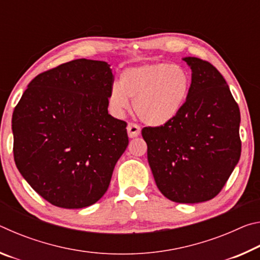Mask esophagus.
Segmentation results:
<instances>
[{
    "instance_id": "1",
    "label": "esophagus",
    "mask_w": 260,
    "mask_h": 260,
    "mask_svg": "<svg viewBox=\"0 0 260 260\" xmlns=\"http://www.w3.org/2000/svg\"><path fill=\"white\" fill-rule=\"evenodd\" d=\"M140 132H141L140 126L134 124V122H129L128 126H127V133H128V136L131 139L136 138V136L140 134Z\"/></svg>"
}]
</instances>
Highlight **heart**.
<instances>
[{"label": "heart", "mask_w": 260, "mask_h": 260, "mask_svg": "<svg viewBox=\"0 0 260 260\" xmlns=\"http://www.w3.org/2000/svg\"><path fill=\"white\" fill-rule=\"evenodd\" d=\"M191 89V78L183 68L171 63L146 64L122 71L118 85L109 91V107L120 117L133 109L141 120L165 125L181 112Z\"/></svg>", "instance_id": "1"}]
</instances>
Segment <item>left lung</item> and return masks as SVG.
<instances>
[{
  "mask_svg": "<svg viewBox=\"0 0 260 260\" xmlns=\"http://www.w3.org/2000/svg\"><path fill=\"white\" fill-rule=\"evenodd\" d=\"M191 89L177 117L144 127L148 161L158 189L175 203L212 200L241 156L239 105L220 72L209 61L186 57Z\"/></svg>",
  "mask_w": 260,
  "mask_h": 260,
  "instance_id": "left-lung-1",
  "label": "left lung"
}]
</instances>
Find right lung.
I'll use <instances>...</instances> for the list:
<instances>
[{
	"label": "right lung",
	"instance_id": "right-lung-1",
	"mask_svg": "<svg viewBox=\"0 0 260 260\" xmlns=\"http://www.w3.org/2000/svg\"><path fill=\"white\" fill-rule=\"evenodd\" d=\"M112 85L107 61L74 59L35 77L16 105V166L50 204L82 209L108 190L128 146L126 121L108 112Z\"/></svg>",
	"mask_w": 260,
	"mask_h": 260
}]
</instances>
